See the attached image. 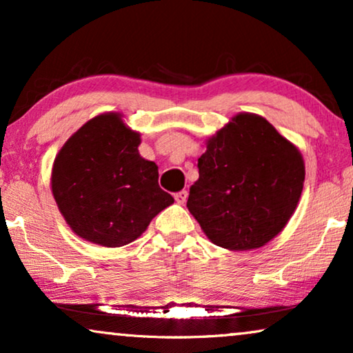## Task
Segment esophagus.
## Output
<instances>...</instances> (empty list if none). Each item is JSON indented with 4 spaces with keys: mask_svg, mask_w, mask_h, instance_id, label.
<instances>
[{
    "mask_svg": "<svg viewBox=\"0 0 353 353\" xmlns=\"http://www.w3.org/2000/svg\"><path fill=\"white\" fill-rule=\"evenodd\" d=\"M186 199H188V191L186 190H183V191L176 192V194H175V201L178 202V204L183 205L186 202Z\"/></svg>",
    "mask_w": 353,
    "mask_h": 353,
    "instance_id": "obj_1",
    "label": "esophagus"
}]
</instances>
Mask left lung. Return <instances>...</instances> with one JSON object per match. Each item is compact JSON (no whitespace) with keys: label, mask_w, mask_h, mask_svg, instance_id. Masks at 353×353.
<instances>
[{"label":"left lung","mask_w":353,"mask_h":353,"mask_svg":"<svg viewBox=\"0 0 353 353\" xmlns=\"http://www.w3.org/2000/svg\"><path fill=\"white\" fill-rule=\"evenodd\" d=\"M205 144L188 210L220 248H262L281 233L301 199V151L267 119L249 112L234 115Z\"/></svg>","instance_id":"1"}]
</instances>
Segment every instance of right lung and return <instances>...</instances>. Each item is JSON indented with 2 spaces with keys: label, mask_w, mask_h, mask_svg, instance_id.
Listing matches in <instances>:
<instances>
[{
  "label": "right lung",
  "mask_w": 353,
  "mask_h": 353,
  "mask_svg": "<svg viewBox=\"0 0 353 353\" xmlns=\"http://www.w3.org/2000/svg\"><path fill=\"white\" fill-rule=\"evenodd\" d=\"M138 132L122 114L96 115L57 152L51 190L72 231L88 243L122 248L139 238L173 197L159 186L157 165L139 156Z\"/></svg>",
  "instance_id": "obj_1"
}]
</instances>
